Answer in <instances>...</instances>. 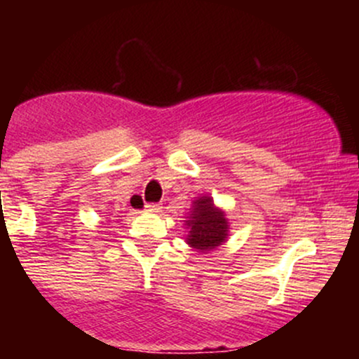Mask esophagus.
I'll return each mask as SVG.
<instances>
[{"instance_id":"1","label":"esophagus","mask_w":359,"mask_h":359,"mask_svg":"<svg viewBox=\"0 0 359 359\" xmlns=\"http://www.w3.org/2000/svg\"><path fill=\"white\" fill-rule=\"evenodd\" d=\"M145 209L148 212H158L160 209H162V204H160V203H150V204L145 205Z\"/></svg>"}]
</instances>
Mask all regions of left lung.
Wrapping results in <instances>:
<instances>
[{
	"mask_svg": "<svg viewBox=\"0 0 359 359\" xmlns=\"http://www.w3.org/2000/svg\"><path fill=\"white\" fill-rule=\"evenodd\" d=\"M192 214L189 217L187 243L199 251H209L217 248L228 236V221L224 212L214 208L211 197H201L194 203Z\"/></svg>",
	"mask_w": 359,
	"mask_h": 359,
	"instance_id": "1",
	"label": "left lung"
}]
</instances>
